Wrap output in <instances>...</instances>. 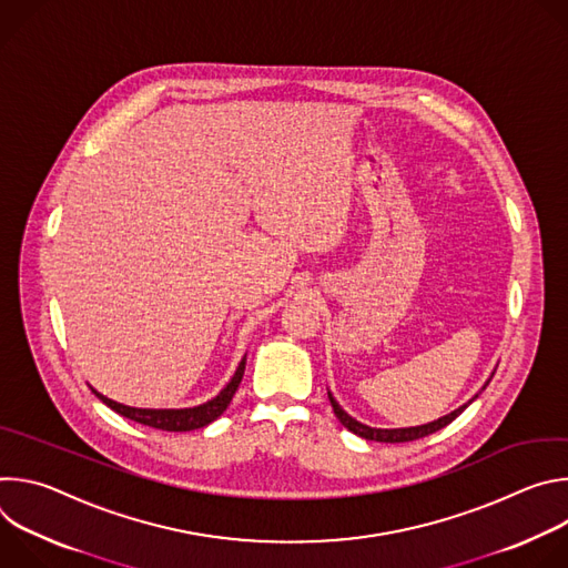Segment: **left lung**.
<instances>
[{
    "mask_svg": "<svg viewBox=\"0 0 568 568\" xmlns=\"http://www.w3.org/2000/svg\"><path fill=\"white\" fill-rule=\"evenodd\" d=\"M328 397H331V404H333V412H335V416L339 418V423H342L348 432H353V434H357V436H362V438H366V440H377V443H409V440L425 438V436H429V434H434V432H438V429L447 427L452 420H456V418L467 409V404H469L476 395H474L467 404H463V407H458L456 412L447 414L445 418H438V420H434V423H429V425L409 427V429H373V427H366V425L357 423L355 418H351V416L339 407L337 399H335L331 393H328Z\"/></svg>",
    "mask_w": 568,
    "mask_h": 568,
    "instance_id": "8db88e82",
    "label": "left lung"
}]
</instances>
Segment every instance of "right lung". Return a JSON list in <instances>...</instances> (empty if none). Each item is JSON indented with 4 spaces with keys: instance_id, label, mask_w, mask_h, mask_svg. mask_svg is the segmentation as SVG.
<instances>
[{
    "instance_id": "right-lung-1",
    "label": "right lung",
    "mask_w": 568,
    "mask_h": 568,
    "mask_svg": "<svg viewBox=\"0 0 568 568\" xmlns=\"http://www.w3.org/2000/svg\"><path fill=\"white\" fill-rule=\"evenodd\" d=\"M242 375H245V359L240 362L235 375L231 377V382L226 384L224 390H220L217 397H213L211 402L202 404V407L195 409H132V407H123L119 402H112L108 397H103L101 393H97L99 399H103L108 407L116 414H121L123 418H130L134 423H141L145 427L152 429H161V432H193V429H202L209 423H213L215 418H220L224 414V409L229 407L231 397L235 395Z\"/></svg>"
}]
</instances>
